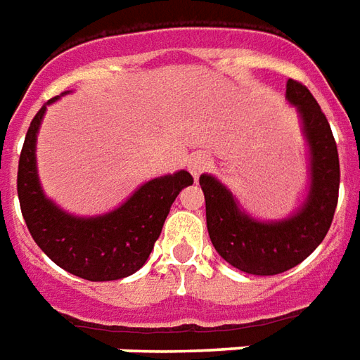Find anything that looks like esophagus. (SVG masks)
<instances>
[{"label":"esophagus","instance_id":"1","mask_svg":"<svg viewBox=\"0 0 360 360\" xmlns=\"http://www.w3.org/2000/svg\"><path fill=\"white\" fill-rule=\"evenodd\" d=\"M210 158L206 156V154H202V152H196L195 156H191V160H188V172L193 173L195 179H198L202 173H206L210 169Z\"/></svg>","mask_w":360,"mask_h":360}]
</instances>
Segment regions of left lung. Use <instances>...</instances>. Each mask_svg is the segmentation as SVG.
<instances>
[{"mask_svg":"<svg viewBox=\"0 0 360 360\" xmlns=\"http://www.w3.org/2000/svg\"><path fill=\"white\" fill-rule=\"evenodd\" d=\"M287 100L299 110L310 146V193L295 216L257 221L239 210L233 195L210 175H200L206 226L226 262L252 276H276L301 264L332 226L340 196V156L324 111L299 81H287Z\"/></svg>","mask_w":360,"mask_h":360,"instance_id":"1","label":"left lung"}]
</instances>
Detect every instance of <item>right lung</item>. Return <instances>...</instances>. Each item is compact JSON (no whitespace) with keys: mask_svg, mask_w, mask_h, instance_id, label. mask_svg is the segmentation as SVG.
Listing matches in <instances>:
<instances>
[{"mask_svg":"<svg viewBox=\"0 0 360 360\" xmlns=\"http://www.w3.org/2000/svg\"><path fill=\"white\" fill-rule=\"evenodd\" d=\"M53 100L58 98L50 102ZM44 113L46 105L28 127L17 173L20 212L28 231L59 268L73 276L89 281L131 276L148 260L173 200L183 188L193 185V175L179 172L148 181L125 204L105 216H69L44 196L38 183L34 150Z\"/></svg>","mask_w":360,"mask_h":360,"instance_id":"1","label":"right lung"}]
</instances>
